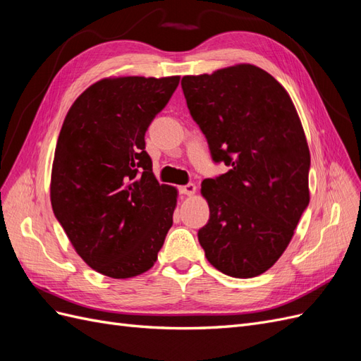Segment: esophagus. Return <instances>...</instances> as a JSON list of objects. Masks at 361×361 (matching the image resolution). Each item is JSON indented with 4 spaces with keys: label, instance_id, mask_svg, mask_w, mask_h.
Wrapping results in <instances>:
<instances>
[{
    "label": "esophagus",
    "instance_id": "obj_1",
    "mask_svg": "<svg viewBox=\"0 0 361 361\" xmlns=\"http://www.w3.org/2000/svg\"><path fill=\"white\" fill-rule=\"evenodd\" d=\"M179 191H180V194H185V195H192L195 192V185L190 182L187 185H183V187H180Z\"/></svg>",
    "mask_w": 361,
    "mask_h": 361
}]
</instances>
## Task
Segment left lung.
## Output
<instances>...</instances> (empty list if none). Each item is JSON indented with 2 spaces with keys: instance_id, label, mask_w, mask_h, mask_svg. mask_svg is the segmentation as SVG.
I'll list each match as a JSON object with an SVG mask.
<instances>
[{
  "instance_id": "8db88e82",
  "label": "left lung",
  "mask_w": 361,
  "mask_h": 361,
  "mask_svg": "<svg viewBox=\"0 0 361 361\" xmlns=\"http://www.w3.org/2000/svg\"><path fill=\"white\" fill-rule=\"evenodd\" d=\"M190 114L215 164L202 182L209 220L197 236L218 271L256 277L286 250L309 206L310 152L288 92L253 64L183 76Z\"/></svg>"
}]
</instances>
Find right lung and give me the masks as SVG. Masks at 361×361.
I'll list each match as a JSON object with an SVG mask.
<instances>
[{
    "label": "right lung",
    "mask_w": 361,
    "mask_h": 361,
    "mask_svg": "<svg viewBox=\"0 0 361 361\" xmlns=\"http://www.w3.org/2000/svg\"><path fill=\"white\" fill-rule=\"evenodd\" d=\"M179 80H102L64 118L52 164V211L76 253L104 276L129 279L150 269L173 224L178 194L155 179L145 135Z\"/></svg>",
    "instance_id": "right-lung-1"
}]
</instances>
